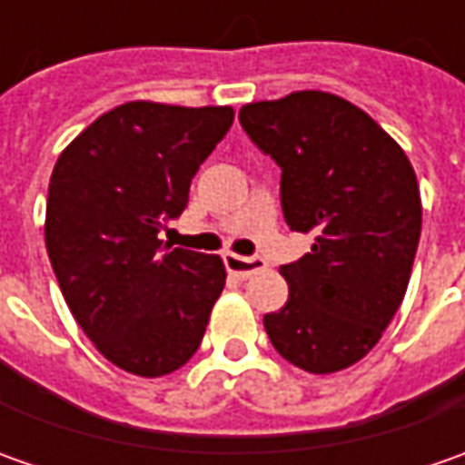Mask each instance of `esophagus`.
Returning a JSON list of instances; mask_svg holds the SVG:
<instances>
[{
  "label": "esophagus",
  "instance_id": "1",
  "mask_svg": "<svg viewBox=\"0 0 465 465\" xmlns=\"http://www.w3.org/2000/svg\"><path fill=\"white\" fill-rule=\"evenodd\" d=\"M224 266H227L230 274H235V277L241 279H248L251 274L266 269V263L259 256H238V253H224Z\"/></svg>",
  "mask_w": 465,
  "mask_h": 465
}]
</instances>
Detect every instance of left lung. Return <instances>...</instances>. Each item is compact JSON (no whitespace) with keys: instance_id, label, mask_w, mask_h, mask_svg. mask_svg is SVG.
Instances as JSON below:
<instances>
[{"instance_id":"1","label":"left lung","mask_w":465,"mask_h":465,"mask_svg":"<svg viewBox=\"0 0 465 465\" xmlns=\"http://www.w3.org/2000/svg\"><path fill=\"white\" fill-rule=\"evenodd\" d=\"M241 124L282 168V209L311 253L279 269L284 308L263 315L279 354L331 375L360 362L401 305L421 232L417 173L362 108L323 90L241 108Z\"/></svg>"}]
</instances>
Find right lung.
Instances as JSON below:
<instances>
[{
    "label": "right lung",
    "instance_id": "obj_1",
    "mask_svg": "<svg viewBox=\"0 0 465 465\" xmlns=\"http://www.w3.org/2000/svg\"><path fill=\"white\" fill-rule=\"evenodd\" d=\"M230 105L132 100L59 154L45 251L62 295L100 354L139 378L183 367L224 287L220 256L157 238L183 212L191 178L232 126Z\"/></svg>",
    "mask_w": 465,
    "mask_h": 465
}]
</instances>
